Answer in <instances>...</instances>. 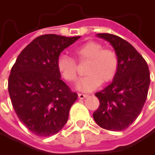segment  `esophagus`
I'll return each mask as SVG.
<instances>
[{
  "mask_svg": "<svg viewBox=\"0 0 155 155\" xmlns=\"http://www.w3.org/2000/svg\"><path fill=\"white\" fill-rule=\"evenodd\" d=\"M87 96H88L87 94H82V93H79V94H78V97H79V99H81V100L85 99Z\"/></svg>",
  "mask_w": 155,
  "mask_h": 155,
  "instance_id": "34e87169",
  "label": "esophagus"
}]
</instances>
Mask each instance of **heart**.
<instances>
[{
  "mask_svg": "<svg viewBox=\"0 0 155 155\" xmlns=\"http://www.w3.org/2000/svg\"><path fill=\"white\" fill-rule=\"evenodd\" d=\"M78 62H88L85 68V77L78 83L82 91H91L97 89L101 82L111 81L118 70V56L112 48L104 47L97 41H88L74 50ZM57 70L64 81L74 83L78 79V66L75 60L67 55H61L57 59Z\"/></svg>",
  "mask_w": 155,
  "mask_h": 155,
  "instance_id": "heart-1",
  "label": "heart"
}]
</instances>
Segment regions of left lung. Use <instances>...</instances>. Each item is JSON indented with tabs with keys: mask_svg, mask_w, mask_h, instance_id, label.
I'll list each match as a JSON object with an SVG mask.
<instances>
[{
	"mask_svg": "<svg viewBox=\"0 0 155 155\" xmlns=\"http://www.w3.org/2000/svg\"><path fill=\"white\" fill-rule=\"evenodd\" d=\"M118 56V70L113 81L95 96L100 106L93 113L95 122L110 131L127 128L139 116L147 98L150 72L147 63L136 48L118 36L100 33Z\"/></svg>",
	"mask_w": 155,
	"mask_h": 155,
	"instance_id": "obj_1",
	"label": "left lung"
}]
</instances>
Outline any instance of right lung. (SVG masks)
<instances>
[{"label":"right lung","instance_id":"right-lung-1","mask_svg":"<svg viewBox=\"0 0 155 155\" xmlns=\"http://www.w3.org/2000/svg\"><path fill=\"white\" fill-rule=\"evenodd\" d=\"M80 37L54 34L35 38L18 54L8 90L18 119L38 137H50L65 125L77 93L61 80L57 59Z\"/></svg>","mask_w":155,"mask_h":155}]
</instances>
